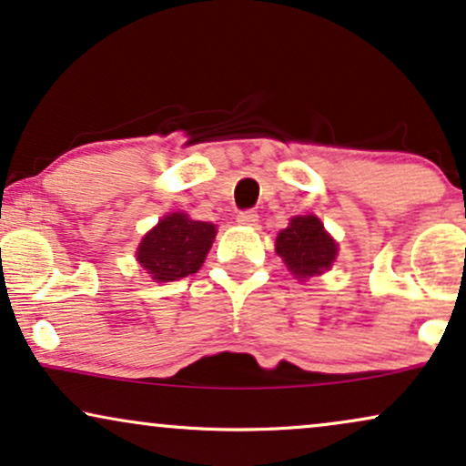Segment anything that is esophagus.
<instances>
[{
	"instance_id": "34e87169",
	"label": "esophagus",
	"mask_w": 466,
	"mask_h": 466,
	"mask_svg": "<svg viewBox=\"0 0 466 466\" xmlns=\"http://www.w3.org/2000/svg\"><path fill=\"white\" fill-rule=\"evenodd\" d=\"M237 221L243 223V226H256L258 213L256 210H240V213L237 215Z\"/></svg>"
}]
</instances>
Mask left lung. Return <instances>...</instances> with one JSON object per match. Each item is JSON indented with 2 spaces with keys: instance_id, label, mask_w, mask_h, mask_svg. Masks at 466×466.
<instances>
[{
  "instance_id": "8db88e82",
  "label": "left lung",
  "mask_w": 466,
  "mask_h": 466,
  "mask_svg": "<svg viewBox=\"0 0 466 466\" xmlns=\"http://www.w3.org/2000/svg\"><path fill=\"white\" fill-rule=\"evenodd\" d=\"M275 247L288 270L299 279L320 275L338 256V245L314 215L294 217L290 226L279 232Z\"/></svg>"
}]
</instances>
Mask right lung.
<instances>
[{"label":"right lung","instance_id":"obj_1","mask_svg":"<svg viewBox=\"0 0 466 466\" xmlns=\"http://www.w3.org/2000/svg\"><path fill=\"white\" fill-rule=\"evenodd\" d=\"M213 223L174 213L158 221L141 240L137 260L157 281H176L198 273L215 238Z\"/></svg>","mask_w":466,"mask_h":466}]
</instances>
